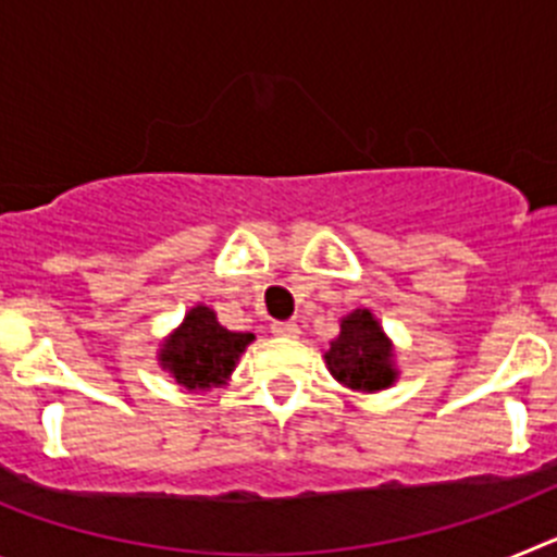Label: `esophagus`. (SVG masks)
<instances>
[{"mask_svg":"<svg viewBox=\"0 0 557 557\" xmlns=\"http://www.w3.org/2000/svg\"><path fill=\"white\" fill-rule=\"evenodd\" d=\"M270 332L275 334V337H295L298 334V323L295 321H278L270 326Z\"/></svg>","mask_w":557,"mask_h":557,"instance_id":"obj_1","label":"esophagus"}]
</instances>
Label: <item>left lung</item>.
Masks as SVG:
<instances>
[{"label":"left lung","instance_id":"obj_1","mask_svg":"<svg viewBox=\"0 0 557 557\" xmlns=\"http://www.w3.org/2000/svg\"><path fill=\"white\" fill-rule=\"evenodd\" d=\"M326 366L339 385L351 391L376 393L396 382L393 343L382 332L371 309H354L339 321V334L329 343Z\"/></svg>","mask_w":557,"mask_h":557}]
</instances>
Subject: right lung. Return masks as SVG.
Wrapping results in <instances>:
<instances>
[{
  "instance_id": "1",
  "label": "right lung",
  "mask_w": 557,
  "mask_h": 557,
  "mask_svg": "<svg viewBox=\"0 0 557 557\" xmlns=\"http://www.w3.org/2000/svg\"><path fill=\"white\" fill-rule=\"evenodd\" d=\"M253 343L250 332H228L214 309L198 304L175 332L164 339L159 362L186 391H206L228 382L239 354Z\"/></svg>"
}]
</instances>
